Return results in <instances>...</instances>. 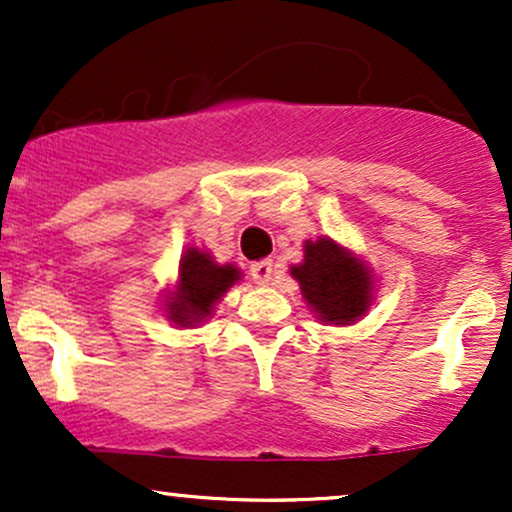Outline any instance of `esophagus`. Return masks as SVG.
<instances>
[{"instance_id": "34e87169", "label": "esophagus", "mask_w": 512, "mask_h": 512, "mask_svg": "<svg viewBox=\"0 0 512 512\" xmlns=\"http://www.w3.org/2000/svg\"><path fill=\"white\" fill-rule=\"evenodd\" d=\"M274 272V262L272 260H260V262H252L250 264V276L255 284H269Z\"/></svg>"}]
</instances>
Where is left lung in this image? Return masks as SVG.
<instances>
[{"instance_id":"left-lung-1","label":"left lung","mask_w":512,"mask_h":512,"mask_svg":"<svg viewBox=\"0 0 512 512\" xmlns=\"http://www.w3.org/2000/svg\"><path fill=\"white\" fill-rule=\"evenodd\" d=\"M303 298L325 322L349 325L368 310V269L330 238L305 243L303 264L291 269Z\"/></svg>"}]
</instances>
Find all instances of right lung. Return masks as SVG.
I'll use <instances>...</instances> for the list:
<instances>
[{
  "label": "right lung",
  "instance_id": "1",
  "mask_svg": "<svg viewBox=\"0 0 512 512\" xmlns=\"http://www.w3.org/2000/svg\"><path fill=\"white\" fill-rule=\"evenodd\" d=\"M238 269L231 264H216L207 252L190 248L180 260V286L168 303V317L175 325H197L211 315V305L238 281Z\"/></svg>",
  "mask_w": 512,
  "mask_h": 512
}]
</instances>
